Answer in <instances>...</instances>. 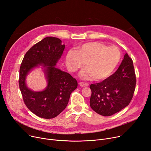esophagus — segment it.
I'll return each instance as SVG.
<instances>
[{
	"mask_svg": "<svg viewBox=\"0 0 151 151\" xmlns=\"http://www.w3.org/2000/svg\"><path fill=\"white\" fill-rule=\"evenodd\" d=\"M79 85L82 86V87H86V86H88V85L87 83H84V82H80L79 83Z\"/></svg>",
	"mask_w": 151,
	"mask_h": 151,
	"instance_id": "obj_1",
	"label": "esophagus"
}]
</instances>
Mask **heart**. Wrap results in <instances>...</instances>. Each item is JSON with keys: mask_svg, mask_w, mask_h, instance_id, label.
I'll use <instances>...</instances> for the list:
<instances>
[{"mask_svg": "<svg viewBox=\"0 0 151 151\" xmlns=\"http://www.w3.org/2000/svg\"><path fill=\"white\" fill-rule=\"evenodd\" d=\"M121 59V52L116 47H108L97 42L83 44L77 50H70L66 56V63L70 71H76L85 63L79 76L83 79L94 78L104 81L116 69Z\"/></svg>", "mask_w": 151, "mask_h": 151, "instance_id": "heart-1", "label": "heart"}]
</instances>
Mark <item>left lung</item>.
Returning a JSON list of instances; mask_svg holds the SVG:
<instances>
[{
  "label": "left lung",
  "instance_id": "1",
  "mask_svg": "<svg viewBox=\"0 0 151 151\" xmlns=\"http://www.w3.org/2000/svg\"><path fill=\"white\" fill-rule=\"evenodd\" d=\"M135 85L133 61L126 54L116 72L102 82L90 85V107L102 116H111L129 104Z\"/></svg>",
  "mask_w": 151,
  "mask_h": 151
}]
</instances>
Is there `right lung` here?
Wrapping results in <instances>:
<instances>
[{"mask_svg":"<svg viewBox=\"0 0 151 151\" xmlns=\"http://www.w3.org/2000/svg\"><path fill=\"white\" fill-rule=\"evenodd\" d=\"M65 47L61 41L48 37L35 44L23 58L19 69V88L25 105L37 116L51 119L63 111L68 104L70 95L77 87V82L69 73L55 67ZM42 68L48 85L41 92L30 90L26 78L33 68Z\"/></svg>","mask_w":151,"mask_h":151,"instance_id":"1","label":"right lung"}]
</instances>
